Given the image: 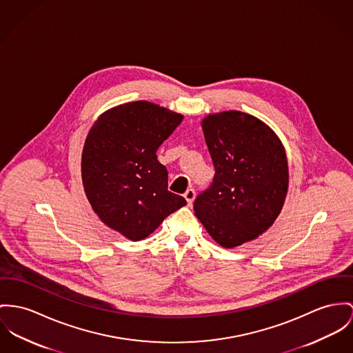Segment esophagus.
Returning <instances> with one entry per match:
<instances>
[{
	"label": "esophagus",
	"mask_w": 353,
	"mask_h": 353,
	"mask_svg": "<svg viewBox=\"0 0 353 353\" xmlns=\"http://www.w3.org/2000/svg\"><path fill=\"white\" fill-rule=\"evenodd\" d=\"M194 196H196V192H194V190H192V188H190V190H185V193H184V197H185V200L188 201V204H192L193 203V200H194Z\"/></svg>",
	"instance_id": "obj_1"
}]
</instances>
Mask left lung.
I'll list each match as a JSON object with an SVG mask.
<instances>
[{"mask_svg":"<svg viewBox=\"0 0 353 353\" xmlns=\"http://www.w3.org/2000/svg\"><path fill=\"white\" fill-rule=\"evenodd\" d=\"M215 166L193 210L217 243L232 248L258 238L279 215L289 185L285 149L258 118L224 111L203 121Z\"/></svg>","mask_w":353,"mask_h":353,"instance_id":"left-lung-1","label":"left lung"}]
</instances>
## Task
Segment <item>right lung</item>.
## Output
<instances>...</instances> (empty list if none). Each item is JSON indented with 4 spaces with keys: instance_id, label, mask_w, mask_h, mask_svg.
Returning <instances> with one entry per match:
<instances>
[{
    "instance_id": "right-lung-1",
    "label": "right lung",
    "mask_w": 353,
    "mask_h": 353,
    "mask_svg": "<svg viewBox=\"0 0 353 353\" xmlns=\"http://www.w3.org/2000/svg\"><path fill=\"white\" fill-rule=\"evenodd\" d=\"M181 121V114L137 101L105 112L85 138V196L99 219L130 241L145 239L187 204L168 190V170L156 154Z\"/></svg>"
}]
</instances>
